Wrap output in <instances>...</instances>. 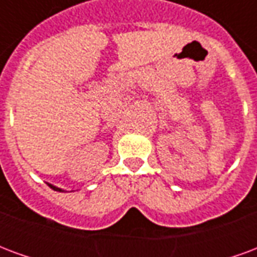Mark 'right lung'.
<instances>
[{
	"label": "right lung",
	"mask_w": 257,
	"mask_h": 257,
	"mask_svg": "<svg viewBox=\"0 0 257 257\" xmlns=\"http://www.w3.org/2000/svg\"><path fill=\"white\" fill-rule=\"evenodd\" d=\"M48 186H49V187H51L52 190H55V191H60V193H63L64 191L63 189H59V187H56V186H53V184H51V183H48Z\"/></svg>",
	"instance_id": "add662e5"
}]
</instances>
